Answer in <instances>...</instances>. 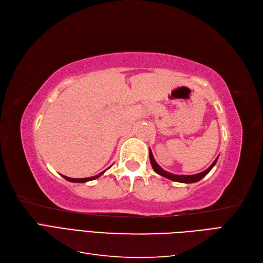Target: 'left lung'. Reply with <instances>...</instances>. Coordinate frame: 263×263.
<instances>
[{
  "label": "left lung",
  "mask_w": 263,
  "mask_h": 263,
  "mask_svg": "<svg viewBox=\"0 0 263 263\" xmlns=\"http://www.w3.org/2000/svg\"><path fill=\"white\" fill-rule=\"evenodd\" d=\"M149 159H150V163H151V165H153L154 170H155L158 174H160V176H162V177H164V178H166V179H169V180L176 181V182H181V183H194V182H197V181H200L201 179H203V178L206 176V174H208V173L212 170L213 166H214L215 164H216L218 157H217L216 159H215V161L211 164L210 168H208V169H206V170L203 171V172L196 173V174H192V176H185V174H182V176H179V174H173V173L164 171V170L161 168V166L156 162L155 158H154V156H153V153H151V150H149Z\"/></svg>",
  "instance_id": "8db88e82"
}]
</instances>
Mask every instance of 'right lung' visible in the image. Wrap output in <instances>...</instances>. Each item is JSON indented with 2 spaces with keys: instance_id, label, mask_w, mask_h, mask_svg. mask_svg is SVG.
Masks as SVG:
<instances>
[{
  "instance_id": "add662e5",
  "label": "right lung",
  "mask_w": 263,
  "mask_h": 263,
  "mask_svg": "<svg viewBox=\"0 0 263 263\" xmlns=\"http://www.w3.org/2000/svg\"><path fill=\"white\" fill-rule=\"evenodd\" d=\"M105 171H103V172H101V173H99L98 176H94V177H90V178H82V179H73V178H68V177H66V176H62L63 178H65L67 181H70V182H74V183H85V182H87V181H92V180H95V179H98V178H100L103 173H104Z\"/></svg>"
}]
</instances>
